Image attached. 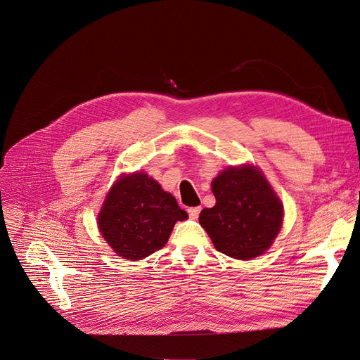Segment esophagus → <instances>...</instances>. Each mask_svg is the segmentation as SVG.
I'll return each instance as SVG.
<instances>
[{
    "mask_svg": "<svg viewBox=\"0 0 360 360\" xmlns=\"http://www.w3.org/2000/svg\"><path fill=\"white\" fill-rule=\"evenodd\" d=\"M200 212H201V207H191V208H188V214H189V217L193 218V219L198 218Z\"/></svg>",
    "mask_w": 360,
    "mask_h": 360,
    "instance_id": "obj_1",
    "label": "esophagus"
}]
</instances>
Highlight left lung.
Returning a JSON list of instances; mask_svg holds the SVG:
<instances>
[{"label":"left lung","mask_w":360,"mask_h":360,"mask_svg":"<svg viewBox=\"0 0 360 360\" xmlns=\"http://www.w3.org/2000/svg\"><path fill=\"white\" fill-rule=\"evenodd\" d=\"M217 200L200 214L214 247L237 259L264 254L283 224V204L266 176L252 165L231 167L212 181Z\"/></svg>","instance_id":"1"}]
</instances>
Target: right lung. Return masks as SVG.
I'll return each instance as SVG.
<instances>
[{
	"label": "right lung",
	"mask_w": 360,
	"mask_h": 360,
	"mask_svg": "<svg viewBox=\"0 0 360 360\" xmlns=\"http://www.w3.org/2000/svg\"><path fill=\"white\" fill-rule=\"evenodd\" d=\"M188 214L169 192L143 172L122 175L106 195L97 225L113 251L142 259L168 243L176 221Z\"/></svg>",
	"instance_id": "add662e5"
}]
</instances>
